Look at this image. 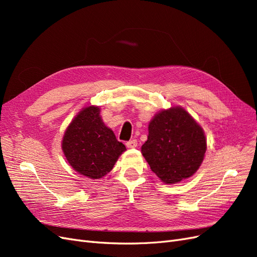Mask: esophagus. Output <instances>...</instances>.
Segmentation results:
<instances>
[{
  "label": "esophagus",
  "instance_id": "obj_1",
  "mask_svg": "<svg viewBox=\"0 0 257 257\" xmlns=\"http://www.w3.org/2000/svg\"><path fill=\"white\" fill-rule=\"evenodd\" d=\"M125 145H126L127 148H136L137 147V141H136V139H132V141L127 142Z\"/></svg>",
  "mask_w": 257,
  "mask_h": 257
}]
</instances>
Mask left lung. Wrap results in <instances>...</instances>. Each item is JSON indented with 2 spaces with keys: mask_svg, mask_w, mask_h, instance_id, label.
Here are the masks:
<instances>
[{
  "mask_svg": "<svg viewBox=\"0 0 257 257\" xmlns=\"http://www.w3.org/2000/svg\"><path fill=\"white\" fill-rule=\"evenodd\" d=\"M207 149L204 131L181 107L162 110L149 123L142 153L163 182L173 184L196 173Z\"/></svg>",
  "mask_w": 257,
  "mask_h": 257,
  "instance_id": "8db88e82",
  "label": "left lung"
}]
</instances>
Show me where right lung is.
<instances>
[{"label": "right lung", "mask_w": 257, "mask_h": 257, "mask_svg": "<svg viewBox=\"0 0 257 257\" xmlns=\"http://www.w3.org/2000/svg\"><path fill=\"white\" fill-rule=\"evenodd\" d=\"M62 149L76 172L99 179L110 172L126 148L103 123L99 108L90 106L83 108L68 125Z\"/></svg>", "instance_id": "add662e5"}]
</instances>
